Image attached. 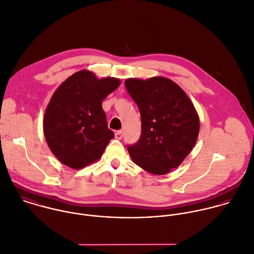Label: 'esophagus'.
Instances as JSON below:
<instances>
[{"label":"esophagus","mask_w":254,"mask_h":254,"mask_svg":"<svg viewBox=\"0 0 254 254\" xmlns=\"http://www.w3.org/2000/svg\"><path fill=\"white\" fill-rule=\"evenodd\" d=\"M115 136H116V138H117V139H122V138H123V131H122V130H118V131H116Z\"/></svg>","instance_id":"34e87169"}]
</instances>
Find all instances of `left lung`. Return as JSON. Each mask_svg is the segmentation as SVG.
<instances>
[{
    "label": "left lung",
    "mask_w": 254,
    "mask_h": 254,
    "mask_svg": "<svg viewBox=\"0 0 254 254\" xmlns=\"http://www.w3.org/2000/svg\"><path fill=\"white\" fill-rule=\"evenodd\" d=\"M125 85L141 118V135L136 143L127 145L128 153L145 171L167 174L183 162L197 141L200 121L196 109L168 78H129Z\"/></svg>",
    "instance_id": "8db88e82"
}]
</instances>
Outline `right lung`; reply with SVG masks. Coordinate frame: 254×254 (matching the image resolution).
<instances>
[{
    "instance_id": "obj_1",
    "label": "right lung",
    "mask_w": 254,
    "mask_h": 254,
    "mask_svg": "<svg viewBox=\"0 0 254 254\" xmlns=\"http://www.w3.org/2000/svg\"><path fill=\"white\" fill-rule=\"evenodd\" d=\"M121 84L114 77L99 79L89 70L68 77L45 110L43 133L55 157L72 169L101 158L114 132L108 128L103 100Z\"/></svg>"
}]
</instances>
